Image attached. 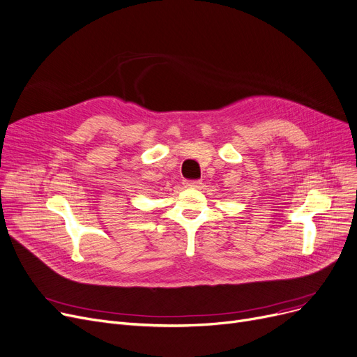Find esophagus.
Masks as SVG:
<instances>
[{"instance_id": "esophagus-1", "label": "esophagus", "mask_w": 357, "mask_h": 357, "mask_svg": "<svg viewBox=\"0 0 357 357\" xmlns=\"http://www.w3.org/2000/svg\"><path fill=\"white\" fill-rule=\"evenodd\" d=\"M184 188H200V180H184Z\"/></svg>"}]
</instances>
